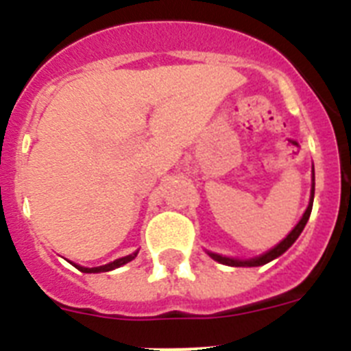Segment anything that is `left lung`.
Here are the masks:
<instances>
[{
  "label": "left lung",
  "mask_w": 351,
  "mask_h": 351,
  "mask_svg": "<svg viewBox=\"0 0 351 351\" xmlns=\"http://www.w3.org/2000/svg\"><path fill=\"white\" fill-rule=\"evenodd\" d=\"M313 198H315V169H313V188H311V200H309V206L308 209H306V213H304L302 219H300L299 223H297V226L293 228V230L290 232V234L287 235V239H283L280 244L276 247H272L271 251H267L265 255L258 256V258H251V260H234V258H226V256H221V255H216V253H209L210 256H213L216 262L219 263H225V265H232V267H258V265H263V263H269L271 260L278 258L280 255H283L285 251L288 250V247L291 246V244L295 243L297 237L300 235V232L304 230V226H306V223H308L309 219V214H311V209H313Z\"/></svg>",
  "instance_id": "left-lung-1"
}]
</instances>
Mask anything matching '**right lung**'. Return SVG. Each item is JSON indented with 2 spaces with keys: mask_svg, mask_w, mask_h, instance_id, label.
I'll use <instances>...</instances> for the list:
<instances>
[{
  "mask_svg": "<svg viewBox=\"0 0 351 351\" xmlns=\"http://www.w3.org/2000/svg\"><path fill=\"white\" fill-rule=\"evenodd\" d=\"M135 256H137V253H133V255H128V256H123V258H119V260H114V262L107 263V265H101V267L86 269V267H79V265H75V267L79 269L80 272H107V271H112V269L121 267V265H125V263L132 262V260L135 258Z\"/></svg>",
  "mask_w": 351,
  "mask_h": 351,
  "instance_id": "add662e5",
  "label": "right lung"
}]
</instances>
